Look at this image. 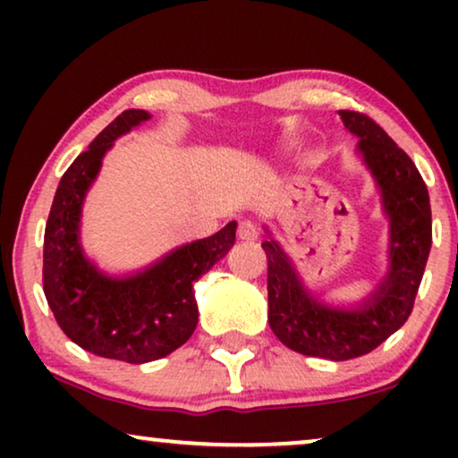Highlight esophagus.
<instances>
[{
    "mask_svg": "<svg viewBox=\"0 0 458 458\" xmlns=\"http://www.w3.org/2000/svg\"><path fill=\"white\" fill-rule=\"evenodd\" d=\"M237 237L242 242H256L259 240V229L252 221H242L240 227H237Z\"/></svg>",
    "mask_w": 458,
    "mask_h": 458,
    "instance_id": "esophagus-1",
    "label": "esophagus"
}]
</instances>
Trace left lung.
<instances>
[{"instance_id":"1","label":"left lung","mask_w":458,"mask_h":458,"mask_svg":"<svg viewBox=\"0 0 458 458\" xmlns=\"http://www.w3.org/2000/svg\"><path fill=\"white\" fill-rule=\"evenodd\" d=\"M350 133L359 137L356 154L369 168L390 225L387 273L375 290L352 306L323 302L267 229L262 243L268 260V325L293 352L350 360L371 352L409 318L431 248V208L425 181L415 162L390 135L360 112L340 110Z\"/></svg>"}]
</instances>
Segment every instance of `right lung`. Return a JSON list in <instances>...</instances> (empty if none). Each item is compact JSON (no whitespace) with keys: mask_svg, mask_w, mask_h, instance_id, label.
Wrapping results in <instances>:
<instances>
[{"mask_svg":"<svg viewBox=\"0 0 458 458\" xmlns=\"http://www.w3.org/2000/svg\"><path fill=\"white\" fill-rule=\"evenodd\" d=\"M149 118L146 110H124L77 156L60 179L43 237V292L60 329L87 352L131 365L158 360L190 340L198 325L193 284L229 252L237 229L231 221L121 277L87 259L81 246L87 191L118 137Z\"/></svg>","mask_w":458,"mask_h":458,"instance_id":"add662e5","label":"right lung"}]
</instances>
